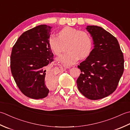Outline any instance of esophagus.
Instances as JSON below:
<instances>
[{
  "instance_id": "obj_1",
  "label": "esophagus",
  "mask_w": 130,
  "mask_h": 130,
  "mask_svg": "<svg viewBox=\"0 0 130 130\" xmlns=\"http://www.w3.org/2000/svg\"><path fill=\"white\" fill-rule=\"evenodd\" d=\"M62 69H63H63H64V68H62Z\"/></svg>"
}]
</instances>
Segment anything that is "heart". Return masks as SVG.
Returning <instances> with one entry per match:
<instances>
[{
	"label": "heart",
	"mask_w": 130,
	"mask_h": 130,
	"mask_svg": "<svg viewBox=\"0 0 130 130\" xmlns=\"http://www.w3.org/2000/svg\"><path fill=\"white\" fill-rule=\"evenodd\" d=\"M50 49L55 55L63 52V44H67V52L57 58L58 62L66 67L75 64L79 59L87 58L91 53L92 41L88 34L78 29L66 27L58 32V36L50 35L47 40Z\"/></svg>",
	"instance_id": "obj_1"
}]
</instances>
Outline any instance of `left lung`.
I'll return each mask as SVG.
<instances>
[{"label": "left lung", "mask_w": 130, "mask_h": 130, "mask_svg": "<svg viewBox=\"0 0 130 130\" xmlns=\"http://www.w3.org/2000/svg\"><path fill=\"white\" fill-rule=\"evenodd\" d=\"M94 49L77 66L81 73L76 81L78 90L91 100L109 96L116 90L123 73L124 59L117 39L97 26L86 27Z\"/></svg>", "instance_id": "left-lung-1"}]
</instances>
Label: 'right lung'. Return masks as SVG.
Returning a JSON list of instances; mask_svg holds the SVG:
<instances>
[{
  "mask_svg": "<svg viewBox=\"0 0 130 130\" xmlns=\"http://www.w3.org/2000/svg\"><path fill=\"white\" fill-rule=\"evenodd\" d=\"M52 28L41 25L24 32L12 50V76L21 91L31 99L45 98L49 92L46 83L57 82L58 75L46 71L54 58L47 43Z\"/></svg>",
  "mask_w": 130,
  "mask_h": 130,
  "instance_id": "right-lung-1",
  "label": "right lung"
}]
</instances>
